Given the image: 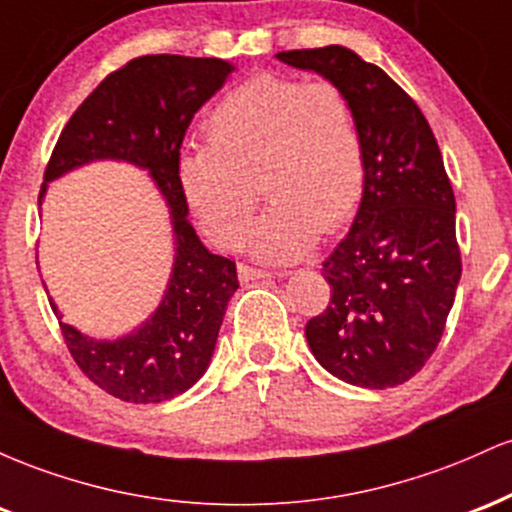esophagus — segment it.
Listing matches in <instances>:
<instances>
[{"label":"esophagus","instance_id":"obj_1","mask_svg":"<svg viewBox=\"0 0 512 512\" xmlns=\"http://www.w3.org/2000/svg\"><path fill=\"white\" fill-rule=\"evenodd\" d=\"M238 276H240V281L269 279L272 272H267V269H260V267H250V264H238Z\"/></svg>","mask_w":512,"mask_h":512}]
</instances>
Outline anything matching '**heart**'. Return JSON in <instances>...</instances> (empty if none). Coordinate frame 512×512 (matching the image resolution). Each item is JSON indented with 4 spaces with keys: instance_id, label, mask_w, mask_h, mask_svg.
Instances as JSON below:
<instances>
[{
    "instance_id": "b5f03b06",
    "label": "heart",
    "mask_w": 512,
    "mask_h": 512,
    "mask_svg": "<svg viewBox=\"0 0 512 512\" xmlns=\"http://www.w3.org/2000/svg\"><path fill=\"white\" fill-rule=\"evenodd\" d=\"M207 137L180 151L178 185L223 248L245 238L257 178L272 199L250 238L264 260H298L361 204L366 146L354 105L332 81L252 76L211 110Z\"/></svg>"
}]
</instances>
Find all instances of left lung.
<instances>
[{
  "mask_svg": "<svg viewBox=\"0 0 512 512\" xmlns=\"http://www.w3.org/2000/svg\"><path fill=\"white\" fill-rule=\"evenodd\" d=\"M349 96L366 146V187L349 236L322 262L332 289L305 339L334 378L385 390L414 378L443 337L462 260L455 195L438 142L402 86L354 50L279 52Z\"/></svg>",
  "mask_w": 512,
  "mask_h": 512,
  "instance_id": "1",
  "label": "left lung"
}]
</instances>
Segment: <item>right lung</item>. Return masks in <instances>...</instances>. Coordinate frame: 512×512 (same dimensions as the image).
Returning <instances> with one entry per match:
<instances>
[{
  "mask_svg": "<svg viewBox=\"0 0 512 512\" xmlns=\"http://www.w3.org/2000/svg\"><path fill=\"white\" fill-rule=\"evenodd\" d=\"M231 62L216 57L144 55L108 74L76 108L52 151L48 182L93 161H127L149 170L166 199L175 257L156 313L120 339H93L60 322L81 373L122 402H166L190 390L209 368L226 305L238 289L236 262L214 255L187 221L178 158L192 117L226 84ZM52 313L62 320L52 303Z\"/></svg>",
  "mask_w": 512,
  "mask_h": 512,
  "instance_id": "obj_1",
  "label": "right lung"
}]
</instances>
